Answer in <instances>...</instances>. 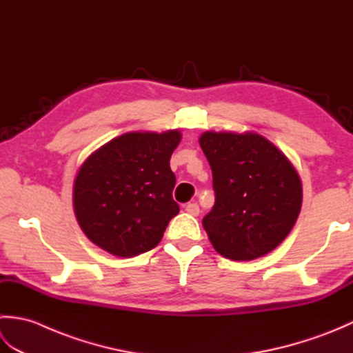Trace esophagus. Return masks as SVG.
Here are the masks:
<instances>
[{
  "instance_id": "1",
  "label": "esophagus",
  "mask_w": 353,
  "mask_h": 353,
  "mask_svg": "<svg viewBox=\"0 0 353 353\" xmlns=\"http://www.w3.org/2000/svg\"><path fill=\"white\" fill-rule=\"evenodd\" d=\"M185 211L188 212L190 215L197 216V215L200 214V208H199V205H197V203H188V205L185 206Z\"/></svg>"
}]
</instances>
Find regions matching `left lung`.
<instances>
[{
	"label": "left lung",
	"mask_w": 353,
	"mask_h": 353,
	"mask_svg": "<svg viewBox=\"0 0 353 353\" xmlns=\"http://www.w3.org/2000/svg\"><path fill=\"white\" fill-rule=\"evenodd\" d=\"M199 142L214 179L215 205L203 219L214 249L234 261L274 250L301 214L302 181L294 165L253 132H205Z\"/></svg>",
	"instance_id": "8db88e82"
}]
</instances>
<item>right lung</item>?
<instances>
[{"mask_svg": "<svg viewBox=\"0 0 353 353\" xmlns=\"http://www.w3.org/2000/svg\"><path fill=\"white\" fill-rule=\"evenodd\" d=\"M179 130L129 132L81 163L74 181V214L83 234L114 256L132 258L161 243L179 214L170 157Z\"/></svg>", "mask_w": 353, "mask_h": 353, "instance_id": "add662e5", "label": "right lung"}]
</instances>
